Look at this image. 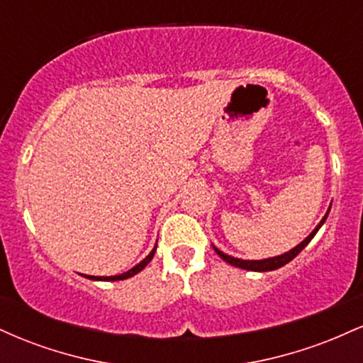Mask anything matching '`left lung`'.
I'll return each mask as SVG.
<instances>
[{"mask_svg":"<svg viewBox=\"0 0 363 363\" xmlns=\"http://www.w3.org/2000/svg\"><path fill=\"white\" fill-rule=\"evenodd\" d=\"M329 210H331V205H329L328 211H326V215L323 216V220H320V222L318 223V227H315L314 230H312L311 234L307 235L306 239H303L301 244H298V245H295V247H294V249H290V251H286V252L280 254V256H274V257H266V259H239V257L228 256V254H225L223 251H220V249H216L215 245H213V249H215V252L218 254V256L222 257V259H223L225 262H228V264L235 266V268H240V269H247V272H273V269H278V268H281V266H285L286 262H290L291 259H294L295 256H297L298 252L302 251L303 247H306L307 244L311 242L312 239H314V235L318 234V230H319V228L323 227V223H324V222H326V218H328V215H329Z\"/></svg>","mask_w":363,"mask_h":363,"instance_id":"obj_1","label":"left lung"}]
</instances>
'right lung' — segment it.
<instances>
[{
	"label": "right lung",
	"instance_id": "obj_1",
	"mask_svg": "<svg viewBox=\"0 0 363 363\" xmlns=\"http://www.w3.org/2000/svg\"><path fill=\"white\" fill-rule=\"evenodd\" d=\"M155 251H157V245L152 249V251H150V254H148L147 257H145L143 261H140L138 264L133 266L131 269H128V272H124V273H121V274H114V277H89V274H83V277L89 278V280H95V281H118V280H126V278H131V277H135L136 273H140L141 269H143L145 266H147L148 262L153 259V256H155Z\"/></svg>",
	"mask_w": 363,
	"mask_h": 363
}]
</instances>
